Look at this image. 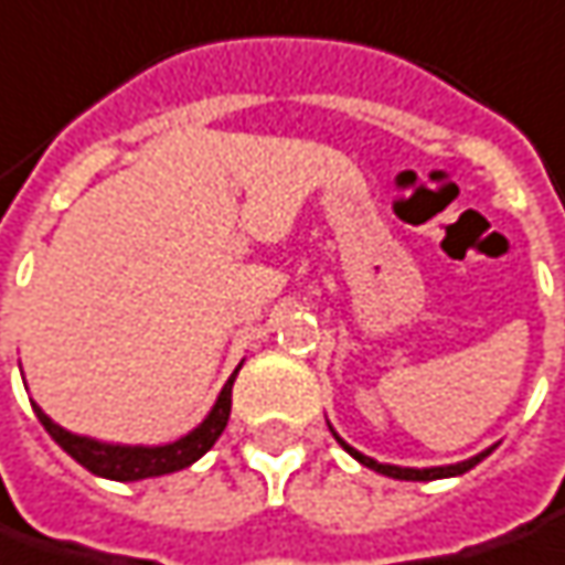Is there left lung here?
Returning a JSON list of instances; mask_svg holds the SVG:
<instances>
[{
	"mask_svg": "<svg viewBox=\"0 0 565 565\" xmlns=\"http://www.w3.org/2000/svg\"><path fill=\"white\" fill-rule=\"evenodd\" d=\"M334 431V428H331ZM334 438H338V444H341L343 450L350 454L353 459H360L365 469H375L379 476H387V478H399V481H435V478H454V476H462V472H469V469H476L481 459L488 457L494 447H488V450H481V454H476V457L462 459V462H454V466H428V469H413V466H391V462H379V459L365 457V454H360L356 447H350L347 440L334 431Z\"/></svg>",
	"mask_w": 565,
	"mask_h": 565,
	"instance_id": "1",
	"label": "left lung"
}]
</instances>
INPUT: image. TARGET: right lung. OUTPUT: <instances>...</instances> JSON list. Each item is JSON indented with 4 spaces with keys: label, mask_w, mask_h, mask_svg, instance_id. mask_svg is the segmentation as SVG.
Wrapping results in <instances>:
<instances>
[{
    "label": "right lung",
    "mask_w": 565,
    "mask_h": 565,
    "mask_svg": "<svg viewBox=\"0 0 565 565\" xmlns=\"http://www.w3.org/2000/svg\"><path fill=\"white\" fill-rule=\"evenodd\" d=\"M244 365V362H241ZM241 365L234 369V375L227 379L222 387V394L215 399V406L209 409V416L186 431L184 438L171 440V444H159V447H147V444H108V440L87 438V435H74L68 428L55 425L36 403L33 413L43 422V428L50 431V438L68 454L71 459H77L84 469H89L93 476L111 478V481H140V478H159L168 472H181L186 466H193L196 459L203 457L205 450H212V444L222 438L227 416H231V387L234 379L241 372Z\"/></svg>",
    "instance_id": "add662e5"
}]
</instances>
